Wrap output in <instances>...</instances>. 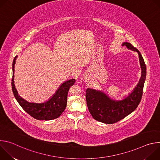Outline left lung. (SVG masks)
<instances>
[{"label":"left lung","mask_w":160,"mask_h":160,"mask_svg":"<svg viewBox=\"0 0 160 160\" xmlns=\"http://www.w3.org/2000/svg\"><path fill=\"white\" fill-rule=\"evenodd\" d=\"M138 53L142 74L139 83L128 96L122 100H113L104 92L93 88L86 90L87 107L92 117L100 122L112 124L119 122L132 112L139 104L146 77V66L141 52L128 42L122 44Z\"/></svg>","instance_id":"obj_1"}]
</instances>
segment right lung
I'll use <instances>...</instances> for the list:
<instances>
[{
  "label": "right lung",
  "instance_id": "add662e5",
  "mask_svg": "<svg viewBox=\"0 0 160 160\" xmlns=\"http://www.w3.org/2000/svg\"><path fill=\"white\" fill-rule=\"evenodd\" d=\"M18 56H16L12 62V90L14 96L21 106L33 118L38 120H51L61 116L64 111L67 104V96L70 87L75 83V79H70L62 83L52 97L43 103L30 102L18 95L14 83V65Z\"/></svg>",
  "mask_w": 160,
  "mask_h": 160
}]
</instances>
